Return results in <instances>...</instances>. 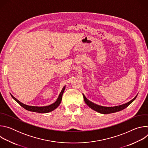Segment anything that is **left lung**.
<instances>
[{
    "label": "left lung",
    "mask_w": 148,
    "mask_h": 148,
    "mask_svg": "<svg viewBox=\"0 0 148 148\" xmlns=\"http://www.w3.org/2000/svg\"><path fill=\"white\" fill-rule=\"evenodd\" d=\"M83 97H84V101H85L86 103L88 105V106L91 108V109H92L93 110L101 113V114H111V113H114L116 112H118L120 111L123 110V109L126 108L129 105H130L136 98L137 95L134 98L132 99L131 101H130V102L119 105V106H115V107H103V106H101V105H98L97 104H95L93 102H92L91 101H89L84 94Z\"/></svg>",
    "instance_id": "left-lung-1"
}]
</instances>
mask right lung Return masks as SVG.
Wrapping results in <instances>:
<instances>
[{
  "label": "right lung",
  "mask_w": 148,
  "mask_h": 148,
  "mask_svg": "<svg viewBox=\"0 0 148 148\" xmlns=\"http://www.w3.org/2000/svg\"><path fill=\"white\" fill-rule=\"evenodd\" d=\"M66 88V86H64V87L62 88L57 99L56 100V101L55 102H54L53 103L48 105V106H45V107H35V106H30V105H27L26 104H24L23 103L21 102L20 101H19L18 100H17L15 97H14L12 94L11 96L20 105L22 106L23 108H24L25 110H28L29 111H32V112H38V113H47L49 112H51L53 110H54L55 109H56L58 106L61 103V99H62V94L63 92H64V90Z\"/></svg>",
  "instance_id": "obj_1"
}]
</instances>
